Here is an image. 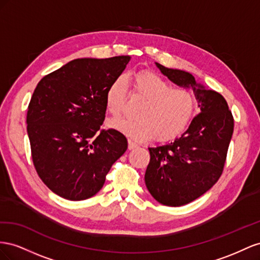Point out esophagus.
Listing matches in <instances>:
<instances>
[{
  "label": "esophagus",
  "instance_id": "esophagus-1",
  "mask_svg": "<svg viewBox=\"0 0 260 260\" xmlns=\"http://www.w3.org/2000/svg\"><path fill=\"white\" fill-rule=\"evenodd\" d=\"M138 147V144H136L135 142H133L132 139H128V149L132 150V149H135V148Z\"/></svg>",
  "mask_w": 260,
  "mask_h": 260
}]
</instances>
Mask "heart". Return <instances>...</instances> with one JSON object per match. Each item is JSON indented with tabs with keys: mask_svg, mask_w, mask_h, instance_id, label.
<instances>
[{
	"mask_svg": "<svg viewBox=\"0 0 260 260\" xmlns=\"http://www.w3.org/2000/svg\"><path fill=\"white\" fill-rule=\"evenodd\" d=\"M131 93L144 99L137 111L138 117L113 121L111 126L133 139H173L186 128L195 113L196 98L189 89L172 87L170 81L150 71H140L132 76ZM127 94L125 77L118 76L109 85L106 109L111 115L116 117L122 113Z\"/></svg>",
	"mask_w": 260,
	"mask_h": 260,
	"instance_id": "b5f03b06",
	"label": "heart"
}]
</instances>
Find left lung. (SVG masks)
I'll return each mask as SVG.
<instances>
[{
  "label": "left lung",
  "instance_id": "obj_1",
  "mask_svg": "<svg viewBox=\"0 0 260 260\" xmlns=\"http://www.w3.org/2000/svg\"><path fill=\"white\" fill-rule=\"evenodd\" d=\"M174 84L191 87L198 100V113L184 134L170 143L148 148L150 161L145 183L162 205L179 207L204 195L223 172L234 118L222 95L197 84L191 74L155 63Z\"/></svg>",
  "mask_w": 260,
  "mask_h": 260
}]
</instances>
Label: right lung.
<instances>
[{
    "mask_svg": "<svg viewBox=\"0 0 260 260\" xmlns=\"http://www.w3.org/2000/svg\"><path fill=\"white\" fill-rule=\"evenodd\" d=\"M131 56L76 58L44 76L27 111V133L37 173L47 186L69 200L90 198L102 188L127 139L101 129L106 91Z\"/></svg>",
    "mask_w": 260,
    "mask_h": 260,
    "instance_id": "1",
    "label": "right lung"
}]
</instances>
